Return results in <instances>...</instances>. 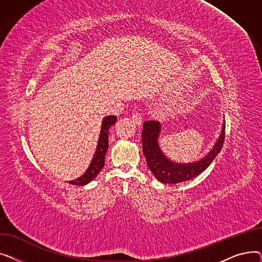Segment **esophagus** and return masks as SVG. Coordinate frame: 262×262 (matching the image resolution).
Listing matches in <instances>:
<instances>
[{
    "label": "esophagus",
    "mask_w": 262,
    "mask_h": 262,
    "mask_svg": "<svg viewBox=\"0 0 262 262\" xmlns=\"http://www.w3.org/2000/svg\"><path fill=\"white\" fill-rule=\"evenodd\" d=\"M132 120L136 124V125H140L141 122H142V117H141V115L139 113H135L133 115V117H132Z\"/></svg>",
    "instance_id": "obj_1"
}]
</instances>
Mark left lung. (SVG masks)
<instances>
[{
  "label": "left lung",
  "mask_w": 262,
  "mask_h": 262,
  "mask_svg": "<svg viewBox=\"0 0 262 262\" xmlns=\"http://www.w3.org/2000/svg\"><path fill=\"white\" fill-rule=\"evenodd\" d=\"M160 123L158 121H145L141 134L142 149L146 158L147 167L160 183L177 184L194 178L207 169L216 155L221 152L225 139V121L222 132L212 149L199 161L190 163H178L170 160L162 153L159 147L158 138L160 133Z\"/></svg>",
  "instance_id": "1"
}]
</instances>
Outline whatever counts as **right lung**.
Returning <instances> with one entry per match:
<instances>
[{
    "instance_id": "right-lung-1",
    "label": "right lung",
    "mask_w": 262,
    "mask_h": 262,
    "mask_svg": "<svg viewBox=\"0 0 262 262\" xmlns=\"http://www.w3.org/2000/svg\"><path fill=\"white\" fill-rule=\"evenodd\" d=\"M117 122L116 116H107L103 119L101 132H100V138L98 141V146H96V150L93 155V158L91 160L90 166L88 167L87 171L79 176L74 181H70L69 184L76 185V186H84L89 184L91 181H93L100 173V171L103 169L105 163V155L108 149V130L110 126L114 125Z\"/></svg>"
}]
</instances>
